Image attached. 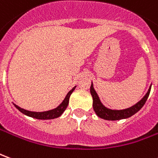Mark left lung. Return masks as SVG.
I'll return each mask as SVG.
<instances>
[{"label": "left lung", "instance_id": "obj_1", "mask_svg": "<svg viewBox=\"0 0 158 158\" xmlns=\"http://www.w3.org/2000/svg\"><path fill=\"white\" fill-rule=\"evenodd\" d=\"M151 88H152V85L150 86L145 96L141 99L139 102H137L136 104H134V105L130 107L128 109L115 110L108 109V108H106L105 106L102 104L99 98H98V95L97 94L96 90H94V87H93L92 83H91L90 90V94H91L92 98H93V104H92L93 105V110H94V111L96 112L98 117L104 119V120H108V121H117V120L128 118L133 115L134 114H136L144 105V103H145L149 95H150Z\"/></svg>", "mask_w": 158, "mask_h": 158}]
</instances>
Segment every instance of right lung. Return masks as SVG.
<instances>
[{
    "label": "right lung",
    "instance_id": "right-lung-1",
    "mask_svg": "<svg viewBox=\"0 0 158 158\" xmlns=\"http://www.w3.org/2000/svg\"><path fill=\"white\" fill-rule=\"evenodd\" d=\"M76 87V86H75ZM75 87H73L69 92H68L66 98L63 100V102L60 103V105L58 106L57 108L54 109V110H48V111H44V112H33V111H29V110H25L24 109H22L20 107H19L16 104H14V106L17 108L18 110H19L21 113H23L25 115H28L30 117L35 118V119H39V120H50V119H55L60 116L62 113H63L65 110L67 109V107L68 105L69 102V98L73 93V91L74 90Z\"/></svg>",
    "mask_w": 158,
    "mask_h": 158
}]
</instances>
